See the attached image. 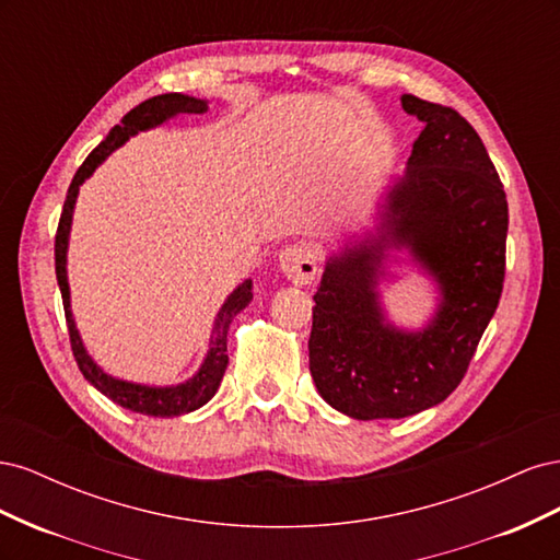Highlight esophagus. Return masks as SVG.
<instances>
[{"label": "esophagus", "instance_id": "34e87169", "mask_svg": "<svg viewBox=\"0 0 560 560\" xmlns=\"http://www.w3.org/2000/svg\"><path fill=\"white\" fill-rule=\"evenodd\" d=\"M317 247L311 241H296L280 252V270L294 284H308L317 276Z\"/></svg>", "mask_w": 560, "mask_h": 560}]
</instances>
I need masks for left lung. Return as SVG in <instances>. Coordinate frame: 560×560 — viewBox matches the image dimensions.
Masks as SVG:
<instances>
[{"label":"left lung","mask_w":560,"mask_h":560,"mask_svg":"<svg viewBox=\"0 0 560 560\" xmlns=\"http://www.w3.org/2000/svg\"><path fill=\"white\" fill-rule=\"evenodd\" d=\"M425 124L387 198L383 235L327 264L313 296L311 376L336 411L406 418L460 385L504 282L510 208L493 161L455 109L401 95ZM406 244L443 287V306L418 335L385 326L373 292L385 242Z\"/></svg>","instance_id":"1"}]
</instances>
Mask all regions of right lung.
<instances>
[{
	"instance_id": "obj_1",
	"label": "right lung",
	"mask_w": 560,
	"mask_h": 560,
	"mask_svg": "<svg viewBox=\"0 0 560 560\" xmlns=\"http://www.w3.org/2000/svg\"><path fill=\"white\" fill-rule=\"evenodd\" d=\"M206 109H208V105L202 103V100H196V97H189V95H179V93H165V95L149 97V100H144L142 105L132 107L121 118V124L114 126L107 138L100 142L86 156V161L79 165V171H77V175L70 184V189H67V198H65V206H62L60 222H58L56 278H58V284H60L67 331H70V343H72L74 360L81 369L83 378H86L93 387H97L100 393L109 397L112 401H116L118 406H124V409H130V411L142 413V416H156V418L182 416V413L200 409L202 404L214 397L219 383H222V378H224L226 364H229V354H226L229 325H231L233 315L241 313L252 301V280H245L238 287V290H235L226 299L222 311H219L217 322H214V336H212V343H210V352H208L206 362H202L200 371L191 381H186L182 385H173V387H147V385L116 381V378L107 376L105 371L89 358L86 350H83L79 331L74 327L72 311H70V287H67V270H65L67 235H70L72 212H74V202H77V194H79L81 182L91 177L95 167L103 163L116 147H121L130 138V135L147 130V128H154V126L163 124L165 118H171L175 114H200Z\"/></svg>"
}]
</instances>
